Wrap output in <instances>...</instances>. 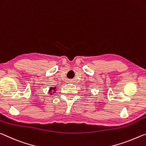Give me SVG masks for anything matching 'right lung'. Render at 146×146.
<instances>
[{
    "label": "right lung",
    "mask_w": 146,
    "mask_h": 146,
    "mask_svg": "<svg viewBox=\"0 0 146 146\" xmlns=\"http://www.w3.org/2000/svg\"><path fill=\"white\" fill-rule=\"evenodd\" d=\"M56 87H54V88H50V91H49V92H50V93H51V92H52V91H55V90H56Z\"/></svg>",
    "instance_id": "right-lung-1"
}]
</instances>
